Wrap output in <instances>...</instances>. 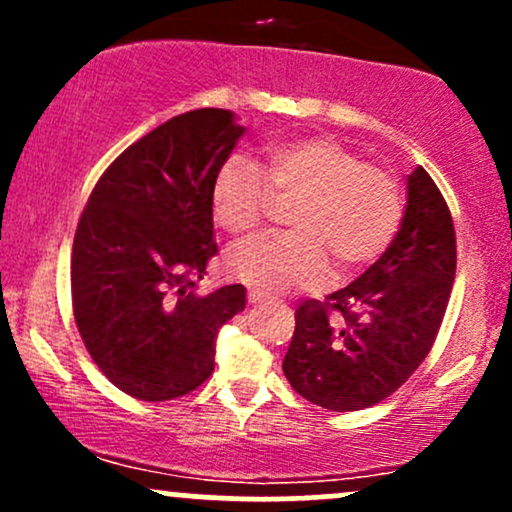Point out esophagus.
<instances>
[{
	"instance_id": "obj_1",
	"label": "esophagus",
	"mask_w": 512,
	"mask_h": 512,
	"mask_svg": "<svg viewBox=\"0 0 512 512\" xmlns=\"http://www.w3.org/2000/svg\"><path fill=\"white\" fill-rule=\"evenodd\" d=\"M248 301H250L252 305H260V303L267 301V296H264V293H260V291L250 289V293H248Z\"/></svg>"
}]
</instances>
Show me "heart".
Instances as JSON below:
<instances>
[{"mask_svg": "<svg viewBox=\"0 0 512 512\" xmlns=\"http://www.w3.org/2000/svg\"><path fill=\"white\" fill-rule=\"evenodd\" d=\"M272 197L291 202V233L260 238L228 255V272L260 291L313 286L366 267L387 250L402 221V190L392 170L342 142L301 137L269 146L264 168L245 156L223 163L211 187V211L236 238L260 231Z\"/></svg>", "mask_w": 512, "mask_h": 512, "instance_id": "obj_1", "label": "heart"}]
</instances>
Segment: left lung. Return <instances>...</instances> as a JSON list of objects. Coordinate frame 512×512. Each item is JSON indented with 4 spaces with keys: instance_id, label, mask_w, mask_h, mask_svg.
I'll return each mask as SVG.
<instances>
[{
    "instance_id": "8db88e82",
    "label": "left lung",
    "mask_w": 512,
    "mask_h": 512,
    "mask_svg": "<svg viewBox=\"0 0 512 512\" xmlns=\"http://www.w3.org/2000/svg\"><path fill=\"white\" fill-rule=\"evenodd\" d=\"M452 216L424 168L407 178L395 240L366 274L296 310L284 375L298 395L330 411L390 397L428 356L455 281ZM332 309L340 313L332 321Z\"/></svg>"
}]
</instances>
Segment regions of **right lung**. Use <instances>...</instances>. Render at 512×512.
I'll return each instance as SVG.
<instances>
[{
	"mask_svg": "<svg viewBox=\"0 0 512 512\" xmlns=\"http://www.w3.org/2000/svg\"><path fill=\"white\" fill-rule=\"evenodd\" d=\"M245 127L231 110L170 117L110 163L72 248L74 320L105 378L144 402L197 390L245 286L197 293L216 255L211 187Z\"/></svg>",
	"mask_w": 512,
	"mask_h": 512,
	"instance_id": "add662e5",
	"label": "right lung"
}]
</instances>
